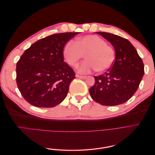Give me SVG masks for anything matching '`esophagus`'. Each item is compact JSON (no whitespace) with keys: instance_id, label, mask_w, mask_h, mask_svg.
<instances>
[{"instance_id":"34e87169","label":"esophagus","mask_w":155,"mask_h":155,"mask_svg":"<svg viewBox=\"0 0 155 155\" xmlns=\"http://www.w3.org/2000/svg\"><path fill=\"white\" fill-rule=\"evenodd\" d=\"M76 78H80V79H85L87 78V76H79V75H78V74L76 75Z\"/></svg>"}]
</instances>
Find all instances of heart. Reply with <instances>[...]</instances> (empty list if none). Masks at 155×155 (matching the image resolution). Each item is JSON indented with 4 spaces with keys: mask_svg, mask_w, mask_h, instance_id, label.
Masks as SVG:
<instances>
[{
    "mask_svg": "<svg viewBox=\"0 0 155 155\" xmlns=\"http://www.w3.org/2000/svg\"><path fill=\"white\" fill-rule=\"evenodd\" d=\"M63 54L64 60L71 67L76 66L83 55L86 61L77 68L78 72L86 74L96 70L104 72L109 69L115 58L114 51L106 42L97 35H90L79 37L64 45Z\"/></svg>",
    "mask_w": 155,
    "mask_h": 155,
    "instance_id": "heart-1",
    "label": "heart"
}]
</instances>
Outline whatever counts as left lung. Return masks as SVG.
I'll return each mask as SVG.
<instances>
[{
  "label": "left lung",
  "mask_w": 155,
  "mask_h": 155,
  "mask_svg": "<svg viewBox=\"0 0 155 155\" xmlns=\"http://www.w3.org/2000/svg\"><path fill=\"white\" fill-rule=\"evenodd\" d=\"M113 46L115 60L105 74L94 76L95 83L90 89L91 97L101 105L115 106L128 101L137 91L144 74V65L137 50L120 36L98 31Z\"/></svg>",
  "instance_id": "left-lung-1"
}]
</instances>
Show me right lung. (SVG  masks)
<instances>
[{
	"label": "right lung",
	"instance_id": "obj_1",
	"mask_svg": "<svg viewBox=\"0 0 155 155\" xmlns=\"http://www.w3.org/2000/svg\"><path fill=\"white\" fill-rule=\"evenodd\" d=\"M79 32L60 33L36 41L17 63V84L25 99L37 107H54L67 97L75 77L64 61V45Z\"/></svg>",
	"mask_w": 155,
	"mask_h": 155
}]
</instances>
